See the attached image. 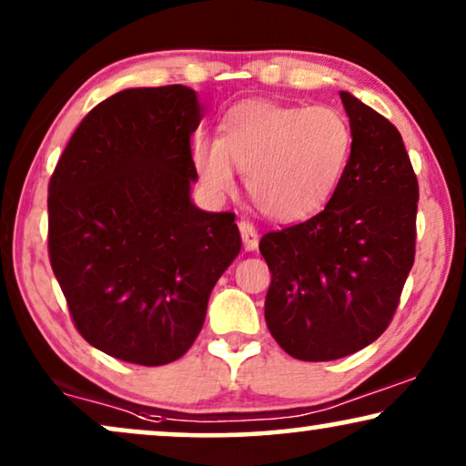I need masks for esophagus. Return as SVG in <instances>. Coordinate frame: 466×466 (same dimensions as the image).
Returning <instances> with one entry per match:
<instances>
[{
	"mask_svg": "<svg viewBox=\"0 0 466 466\" xmlns=\"http://www.w3.org/2000/svg\"><path fill=\"white\" fill-rule=\"evenodd\" d=\"M239 235H241V241H244L246 250H257V248H258V233H257V228H254L250 220H241L239 222Z\"/></svg>",
	"mask_w": 466,
	"mask_h": 466,
	"instance_id": "34e87169",
	"label": "esophagus"
}]
</instances>
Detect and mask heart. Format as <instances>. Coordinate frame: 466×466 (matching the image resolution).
<instances>
[{"instance_id": "1", "label": "heart", "mask_w": 466, "mask_h": 466, "mask_svg": "<svg viewBox=\"0 0 466 466\" xmlns=\"http://www.w3.org/2000/svg\"><path fill=\"white\" fill-rule=\"evenodd\" d=\"M352 148V125L337 107L252 99L222 116L218 139L197 137L190 158L212 197L235 188V164L258 212L297 222L327 206Z\"/></svg>"}]
</instances>
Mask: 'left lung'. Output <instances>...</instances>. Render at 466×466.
Wrapping results in <instances>:
<instances>
[{"mask_svg": "<svg viewBox=\"0 0 466 466\" xmlns=\"http://www.w3.org/2000/svg\"><path fill=\"white\" fill-rule=\"evenodd\" d=\"M354 148L320 214L265 233L267 329L292 359L354 354L390 324L416 258L418 177L390 120L341 93Z\"/></svg>", "mask_w": 466, "mask_h": 466, "instance_id": "left-lung-1", "label": "left lung"}]
</instances>
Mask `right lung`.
Instances as JSON below:
<instances>
[{
	"label": "right lung",
	"instance_id": "add662e5",
	"mask_svg": "<svg viewBox=\"0 0 466 466\" xmlns=\"http://www.w3.org/2000/svg\"><path fill=\"white\" fill-rule=\"evenodd\" d=\"M199 123L187 86L127 88L82 118L48 182V257L74 327L133 365L193 346L241 250L233 212L190 201Z\"/></svg>",
	"mask_w": 466,
	"mask_h": 466
}]
</instances>
